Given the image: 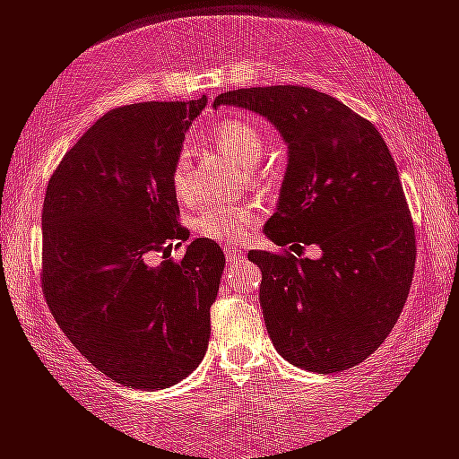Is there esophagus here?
<instances>
[{
  "instance_id": "1",
  "label": "esophagus",
  "mask_w": 459,
  "mask_h": 459,
  "mask_svg": "<svg viewBox=\"0 0 459 459\" xmlns=\"http://www.w3.org/2000/svg\"><path fill=\"white\" fill-rule=\"evenodd\" d=\"M225 257H228V262H236V259H240L242 255H245V251L238 247H225Z\"/></svg>"
}]
</instances>
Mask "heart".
I'll use <instances>...</instances> for the list:
<instances>
[{"label":"heart","instance_id":"heart-1","mask_svg":"<svg viewBox=\"0 0 459 459\" xmlns=\"http://www.w3.org/2000/svg\"><path fill=\"white\" fill-rule=\"evenodd\" d=\"M212 143L236 166L253 168L262 160L264 135L245 118H230L214 129ZM172 186L178 200H194L191 189L189 152H180L172 168ZM262 211L253 204L247 206H208L195 217V230L204 238L217 242H238L259 223Z\"/></svg>","mask_w":459,"mask_h":459}]
</instances>
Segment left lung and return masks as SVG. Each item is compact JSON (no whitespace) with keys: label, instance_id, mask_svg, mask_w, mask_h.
Returning <instances> with one entry per match:
<instances>
[{"label":"left lung","instance_id":"obj_1","mask_svg":"<svg viewBox=\"0 0 459 459\" xmlns=\"http://www.w3.org/2000/svg\"><path fill=\"white\" fill-rule=\"evenodd\" d=\"M212 106H240L279 129L290 163L264 231L279 247L324 253H248L262 270L259 304L276 351L319 375L358 366L392 332L415 270V228L385 140L308 87L238 89Z\"/></svg>","mask_w":459,"mask_h":459}]
</instances>
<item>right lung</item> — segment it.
Segmentation results:
<instances>
[{"label": "right lung", "mask_w": 459, "mask_h": 459, "mask_svg": "<svg viewBox=\"0 0 459 459\" xmlns=\"http://www.w3.org/2000/svg\"><path fill=\"white\" fill-rule=\"evenodd\" d=\"M206 95L110 110L65 152L42 208V291L74 347L132 389L177 385L211 338L225 255L197 238L180 262L151 253L186 240L172 168Z\"/></svg>", "instance_id": "add662e5"}]
</instances>
